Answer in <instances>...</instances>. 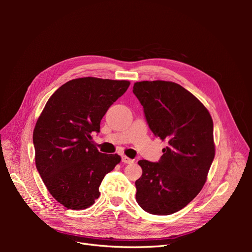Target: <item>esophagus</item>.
Here are the masks:
<instances>
[{"mask_svg": "<svg viewBox=\"0 0 252 252\" xmlns=\"http://www.w3.org/2000/svg\"><path fill=\"white\" fill-rule=\"evenodd\" d=\"M122 162H123L124 164H131V163H133V159L129 158L126 156H122Z\"/></svg>", "mask_w": 252, "mask_h": 252, "instance_id": "34e87169", "label": "esophagus"}]
</instances>
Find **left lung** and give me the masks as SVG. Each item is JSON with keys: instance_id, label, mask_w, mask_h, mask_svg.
<instances>
[{"instance_id": "8db88e82", "label": "left lung", "mask_w": 252, "mask_h": 252, "mask_svg": "<svg viewBox=\"0 0 252 252\" xmlns=\"http://www.w3.org/2000/svg\"><path fill=\"white\" fill-rule=\"evenodd\" d=\"M132 91L150 130L168 140L158 163L139 161L143 173L135 181V199L151 215H172L191 202L207 180L216 154L213 122L207 108L177 83L136 82Z\"/></svg>"}]
</instances>
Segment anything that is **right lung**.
I'll use <instances>...</instances> for the list:
<instances>
[{"mask_svg":"<svg viewBox=\"0 0 252 252\" xmlns=\"http://www.w3.org/2000/svg\"><path fill=\"white\" fill-rule=\"evenodd\" d=\"M129 81L80 78L53 94L33 130L35 166L50 194L64 207L82 210L100 196L104 177L121 157L98 152L93 132Z\"/></svg>","mask_w":252,"mask_h":252,"instance_id":"right-lung-1","label":"right lung"}]
</instances>
